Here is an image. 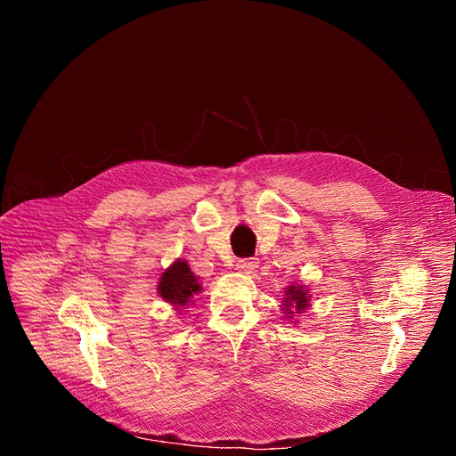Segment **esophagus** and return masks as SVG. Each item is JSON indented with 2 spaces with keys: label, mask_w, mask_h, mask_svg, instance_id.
Listing matches in <instances>:
<instances>
[{
  "label": "esophagus",
  "mask_w": 456,
  "mask_h": 456,
  "mask_svg": "<svg viewBox=\"0 0 456 456\" xmlns=\"http://www.w3.org/2000/svg\"><path fill=\"white\" fill-rule=\"evenodd\" d=\"M256 266H258V260L256 258H240V260L236 262V268L240 270L242 273H253Z\"/></svg>",
  "instance_id": "34e87169"
}]
</instances>
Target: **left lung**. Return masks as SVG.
<instances>
[{
  "instance_id": "obj_1",
  "label": "left lung",
  "mask_w": 456,
  "mask_h": 456,
  "mask_svg": "<svg viewBox=\"0 0 456 456\" xmlns=\"http://www.w3.org/2000/svg\"><path fill=\"white\" fill-rule=\"evenodd\" d=\"M303 310L308 306V296L306 292L301 289V286H290L289 290H286V299H284V310H286V318H292V308Z\"/></svg>"
}]
</instances>
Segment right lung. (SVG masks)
Here are the masks:
<instances>
[{"label": "right lung", "instance_id": "obj_1", "mask_svg": "<svg viewBox=\"0 0 456 456\" xmlns=\"http://www.w3.org/2000/svg\"><path fill=\"white\" fill-rule=\"evenodd\" d=\"M200 290L201 286L198 282V277L190 272L184 260L174 262V265L162 273L159 282L160 297L177 306H184L188 299Z\"/></svg>", "mask_w": 456, "mask_h": 456}]
</instances>
